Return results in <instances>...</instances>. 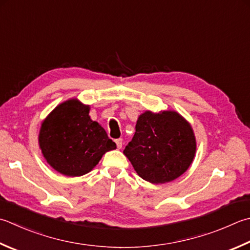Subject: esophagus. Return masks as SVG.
<instances>
[{"mask_svg":"<svg viewBox=\"0 0 250 250\" xmlns=\"http://www.w3.org/2000/svg\"><path fill=\"white\" fill-rule=\"evenodd\" d=\"M115 142H116V144H117V148L120 149L122 147V139H118V140H116Z\"/></svg>","mask_w":250,"mask_h":250,"instance_id":"34e87169","label":"esophagus"}]
</instances>
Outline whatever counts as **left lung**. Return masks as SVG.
Returning a JSON list of instances; mask_svg holds the SVG:
<instances>
[{
    "instance_id": "left-lung-1",
    "label": "left lung",
    "mask_w": 250,
    "mask_h": 250,
    "mask_svg": "<svg viewBox=\"0 0 250 250\" xmlns=\"http://www.w3.org/2000/svg\"><path fill=\"white\" fill-rule=\"evenodd\" d=\"M140 177L153 184L181 177L196 154L189 122L175 110H146L136 121L133 139L124 150Z\"/></svg>"
}]
</instances>
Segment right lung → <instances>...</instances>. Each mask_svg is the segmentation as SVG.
<instances>
[{
  "label": "right lung",
  "mask_w": 250,
  "mask_h": 250,
  "mask_svg": "<svg viewBox=\"0 0 250 250\" xmlns=\"http://www.w3.org/2000/svg\"><path fill=\"white\" fill-rule=\"evenodd\" d=\"M90 105L77 99L58 104L42 121L39 146L51 167L66 177H81L117 148L106 131L90 117Z\"/></svg>",
  "instance_id": "1"
}]
</instances>
